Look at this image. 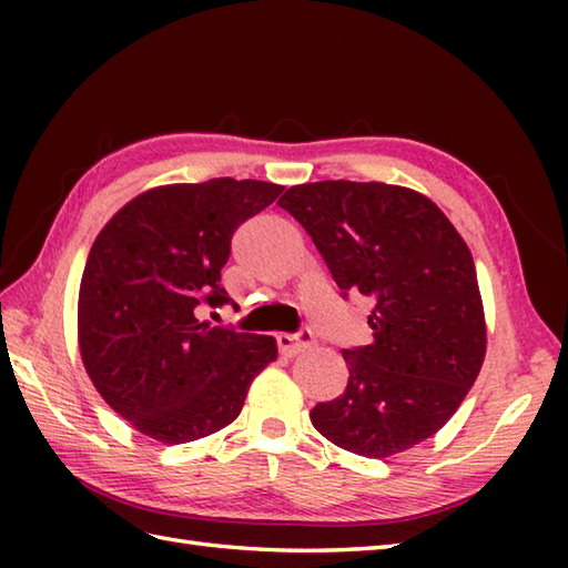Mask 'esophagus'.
<instances>
[{"instance_id": "1", "label": "esophagus", "mask_w": 568, "mask_h": 568, "mask_svg": "<svg viewBox=\"0 0 568 568\" xmlns=\"http://www.w3.org/2000/svg\"><path fill=\"white\" fill-rule=\"evenodd\" d=\"M277 348H281V354L285 356H295L300 352H305L312 344H315V336L310 332H300V334H277L275 336Z\"/></svg>"}]
</instances>
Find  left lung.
I'll return each mask as SVG.
<instances>
[{
  "mask_svg": "<svg viewBox=\"0 0 568 568\" xmlns=\"http://www.w3.org/2000/svg\"><path fill=\"white\" fill-rule=\"evenodd\" d=\"M315 241L334 283L373 300L368 346L344 348L346 390L312 407L332 444L388 458L437 434L486 358V315L474 256L419 192L322 180L277 200Z\"/></svg>",
  "mask_w": 568,
  "mask_h": 568,
  "instance_id": "left-lung-1",
  "label": "left lung"
}]
</instances>
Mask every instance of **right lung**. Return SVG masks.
<instances>
[{"instance_id": "right-lung-1", "label": "right lung", "mask_w": 568, "mask_h": 568, "mask_svg": "<svg viewBox=\"0 0 568 568\" xmlns=\"http://www.w3.org/2000/svg\"><path fill=\"white\" fill-rule=\"evenodd\" d=\"M263 180L161 185L126 202L94 239L78 297V344L94 388L131 427L185 444L232 425L273 336L200 320L220 287L239 224L281 195Z\"/></svg>"}]
</instances>
